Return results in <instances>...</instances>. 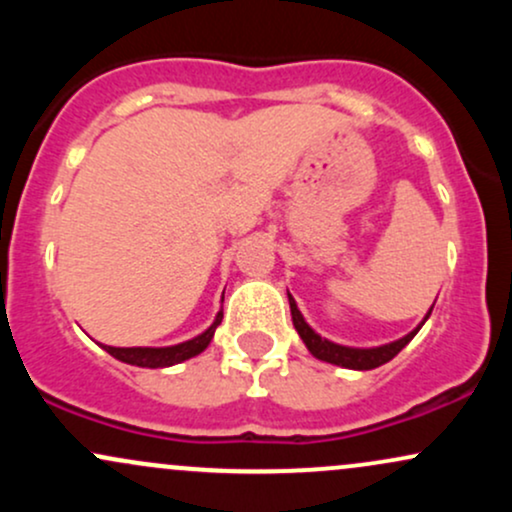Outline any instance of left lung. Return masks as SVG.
Wrapping results in <instances>:
<instances>
[{
    "label": "left lung",
    "mask_w": 512,
    "mask_h": 512,
    "mask_svg": "<svg viewBox=\"0 0 512 512\" xmlns=\"http://www.w3.org/2000/svg\"><path fill=\"white\" fill-rule=\"evenodd\" d=\"M289 305H291V317H293V327H296V332L301 334L303 344L308 346V351L313 354L315 358H320V361H327V363H334V366H342V368H351V370H370V368H378L383 366V363L392 361L399 351L407 346L411 339L416 337V332L421 330V325L428 320V315H431V310H428V315L424 317V322H421L419 327H416L414 332H409L407 337L397 339V342H390V344H383V346H375V349H354V346H342V344H334L330 339H322L320 334H317L313 327L308 325V322L303 320L301 310H298V305L293 298L289 296Z\"/></svg>",
    "instance_id": "1"
}]
</instances>
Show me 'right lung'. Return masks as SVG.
I'll return each instance as SVG.
<instances>
[{
	"label": "right lung",
	"mask_w": 512,
	"mask_h": 512,
	"mask_svg": "<svg viewBox=\"0 0 512 512\" xmlns=\"http://www.w3.org/2000/svg\"><path fill=\"white\" fill-rule=\"evenodd\" d=\"M223 313L216 315L214 325L207 332H202L199 337L190 339V342H182L175 346H161V349H151V346H132V349H120V346H103L110 356H115L117 361L129 363V366H142V368H166L173 363L187 361V358L202 354L207 349L211 337H214L216 327L221 325Z\"/></svg>",
	"instance_id": "add662e5"
}]
</instances>
